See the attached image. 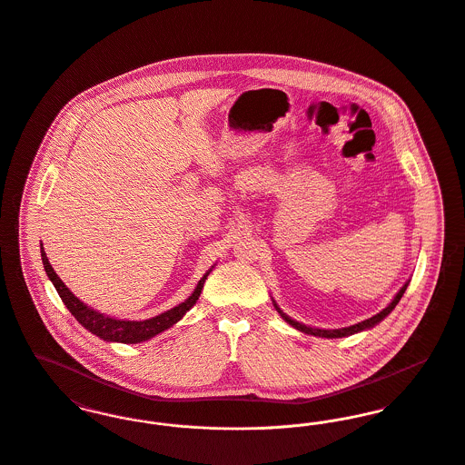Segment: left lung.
Wrapping results in <instances>:
<instances>
[{
	"instance_id": "1",
	"label": "left lung",
	"mask_w": 465,
	"mask_h": 465,
	"mask_svg": "<svg viewBox=\"0 0 465 465\" xmlns=\"http://www.w3.org/2000/svg\"><path fill=\"white\" fill-rule=\"evenodd\" d=\"M409 282H411V280H409ZM409 282L398 290V293L394 295L393 301H391V302H390V304H388L381 313L373 315L371 319H366V321L358 322V323H354V325L341 327V329H319V327L304 325V323L293 321L292 317H288L285 312L276 304V301H274V299H272V304H274V308L278 310V313L282 315V319H283L286 323H290L293 329H297V331H301V332H304V334H312V336H319V338H345V336H352V334L361 332V331H368V329H371V327H375L377 323H381V322L384 321V319L393 312L394 306L400 302L401 295L405 293V290H407V286H409Z\"/></svg>"
}]
</instances>
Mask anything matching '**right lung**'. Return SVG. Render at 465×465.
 <instances>
[{"instance_id": "add662e5", "label": "right lung", "mask_w": 465, "mask_h": 465, "mask_svg": "<svg viewBox=\"0 0 465 465\" xmlns=\"http://www.w3.org/2000/svg\"><path fill=\"white\" fill-rule=\"evenodd\" d=\"M40 256H42V263H44L47 278L56 288L58 295L62 297L64 304L74 315V319L79 322L86 331H90L92 334L99 336L104 341H111V343H142V341H146V340L157 336L159 332L170 329L172 325H175L196 304V301L202 293V288L205 285L207 276L214 269L213 267L203 274V278L198 282L194 292L183 302H180L179 306H175V308H172V310H168V312H164L157 317L146 319V321H124V319L120 321V319H113L109 315H104V313H99L97 310H94L88 304H84L83 301H79L67 288V285L58 278L54 269L51 267L49 258L42 248V244H40Z\"/></svg>"}]
</instances>
